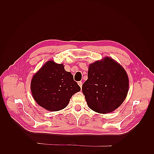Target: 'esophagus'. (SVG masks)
Returning <instances> with one entry per match:
<instances>
[{
  "instance_id": "obj_1",
  "label": "esophagus",
  "mask_w": 154,
  "mask_h": 154,
  "mask_svg": "<svg viewBox=\"0 0 154 154\" xmlns=\"http://www.w3.org/2000/svg\"><path fill=\"white\" fill-rule=\"evenodd\" d=\"M78 84L79 85V86H80V87H81V88H82V82H78Z\"/></svg>"
}]
</instances>
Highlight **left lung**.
<instances>
[{
  "label": "left lung",
  "instance_id": "left-lung-1",
  "mask_svg": "<svg viewBox=\"0 0 154 154\" xmlns=\"http://www.w3.org/2000/svg\"><path fill=\"white\" fill-rule=\"evenodd\" d=\"M128 77L123 67L110 57L89 65L82 92L88 106L100 114L112 112L127 96Z\"/></svg>",
  "mask_w": 154,
  "mask_h": 154
}]
</instances>
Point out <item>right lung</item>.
Returning <instances> with one entry per match:
<instances>
[{
  "label": "right lung",
  "instance_id": "add662e5",
  "mask_svg": "<svg viewBox=\"0 0 154 154\" xmlns=\"http://www.w3.org/2000/svg\"><path fill=\"white\" fill-rule=\"evenodd\" d=\"M81 90L72 74L62 63L46 62L32 78L31 91L40 106L49 111H58L67 106L73 94Z\"/></svg>",
  "mask_w": 154,
  "mask_h": 154
}]
</instances>
